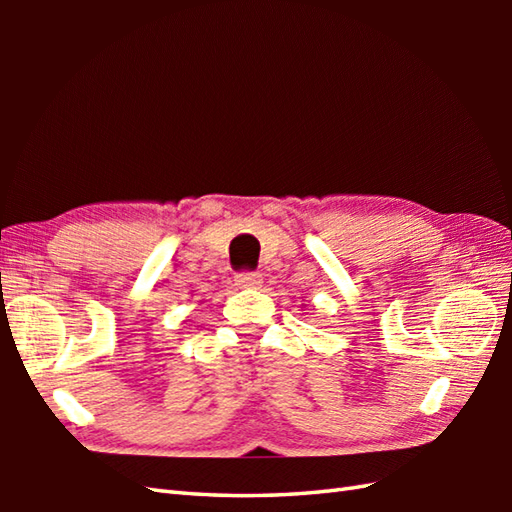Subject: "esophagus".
<instances>
[{"label": "esophagus", "instance_id": "1", "mask_svg": "<svg viewBox=\"0 0 512 512\" xmlns=\"http://www.w3.org/2000/svg\"><path fill=\"white\" fill-rule=\"evenodd\" d=\"M235 286H239V288L262 286V275L255 273V270H242V273L235 275Z\"/></svg>", "mask_w": 512, "mask_h": 512}]
</instances>
